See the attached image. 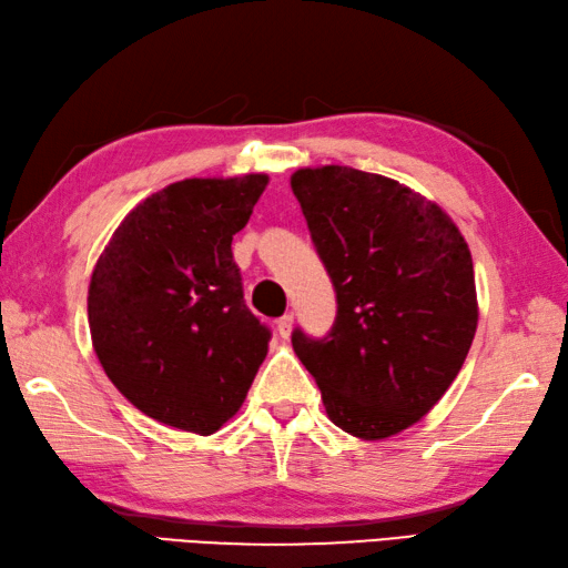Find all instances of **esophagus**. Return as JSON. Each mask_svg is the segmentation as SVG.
<instances>
[{
    "mask_svg": "<svg viewBox=\"0 0 568 568\" xmlns=\"http://www.w3.org/2000/svg\"><path fill=\"white\" fill-rule=\"evenodd\" d=\"M275 327H277V335H281V337L291 335V329H293V315L287 313V315H283V317H277Z\"/></svg>",
    "mask_w": 568,
    "mask_h": 568,
    "instance_id": "esophagus-1",
    "label": "esophagus"
}]
</instances>
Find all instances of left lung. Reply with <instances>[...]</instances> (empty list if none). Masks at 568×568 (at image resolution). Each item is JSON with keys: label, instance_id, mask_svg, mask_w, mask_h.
<instances>
[{"label": "left lung", "instance_id": "1", "mask_svg": "<svg viewBox=\"0 0 568 568\" xmlns=\"http://www.w3.org/2000/svg\"><path fill=\"white\" fill-rule=\"evenodd\" d=\"M335 287L325 337L293 329V349L327 417L385 439L437 405L477 333L471 253L437 203L379 173L301 169L291 179Z\"/></svg>", "mask_w": 568, "mask_h": 568}]
</instances>
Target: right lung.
I'll return each instance as SVG.
<instances>
[{
    "mask_svg": "<svg viewBox=\"0 0 568 568\" xmlns=\"http://www.w3.org/2000/svg\"><path fill=\"white\" fill-rule=\"evenodd\" d=\"M267 176L185 179L111 235L89 285V329L116 389L143 415L213 435L241 409L271 327L243 301L233 235Z\"/></svg>",
    "mask_w": 568,
    "mask_h": 568,
    "instance_id": "1",
    "label": "right lung"
}]
</instances>
